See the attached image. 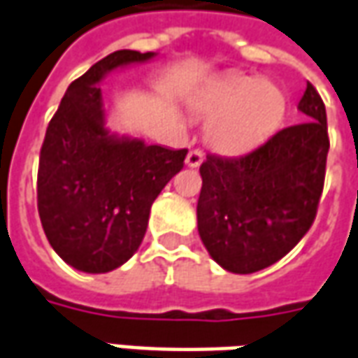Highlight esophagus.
Wrapping results in <instances>:
<instances>
[{
	"instance_id": "34e87169",
	"label": "esophagus",
	"mask_w": 358,
	"mask_h": 358,
	"mask_svg": "<svg viewBox=\"0 0 358 358\" xmlns=\"http://www.w3.org/2000/svg\"><path fill=\"white\" fill-rule=\"evenodd\" d=\"M203 159L204 154L201 150H191V152L187 154V157H185V164H187V167H199V165L203 164Z\"/></svg>"
}]
</instances>
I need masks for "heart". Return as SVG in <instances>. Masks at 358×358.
Returning <instances> with one entry per match:
<instances>
[{
    "mask_svg": "<svg viewBox=\"0 0 358 358\" xmlns=\"http://www.w3.org/2000/svg\"><path fill=\"white\" fill-rule=\"evenodd\" d=\"M204 117L206 142L220 154H241L261 144L277 128L285 113V93L273 81L226 78L193 99Z\"/></svg>",
    "mask_w": 358,
    "mask_h": 358,
    "instance_id": "1",
    "label": "heart"
}]
</instances>
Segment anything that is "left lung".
I'll return each instance as SVG.
<instances>
[{
	"instance_id": "left-lung-1",
	"label": "left lung",
	"mask_w": 358,
	"mask_h": 358,
	"mask_svg": "<svg viewBox=\"0 0 358 358\" xmlns=\"http://www.w3.org/2000/svg\"><path fill=\"white\" fill-rule=\"evenodd\" d=\"M298 110L306 122L278 130L250 154L206 155L201 165L199 236L210 257L230 273L271 267L314 222L329 138L325 105L312 83Z\"/></svg>"
}]
</instances>
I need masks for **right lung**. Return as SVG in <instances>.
Masks as SVG:
<instances>
[{
    "label": "right lung",
    "instance_id": "1",
    "mask_svg": "<svg viewBox=\"0 0 358 358\" xmlns=\"http://www.w3.org/2000/svg\"><path fill=\"white\" fill-rule=\"evenodd\" d=\"M155 56L108 54L71 81L46 128L36 181L38 214L52 250L83 273H108L136 253L152 204L183 167L187 150L146 144L107 128L103 80Z\"/></svg>",
    "mask_w": 358,
    "mask_h": 358
}]
</instances>
